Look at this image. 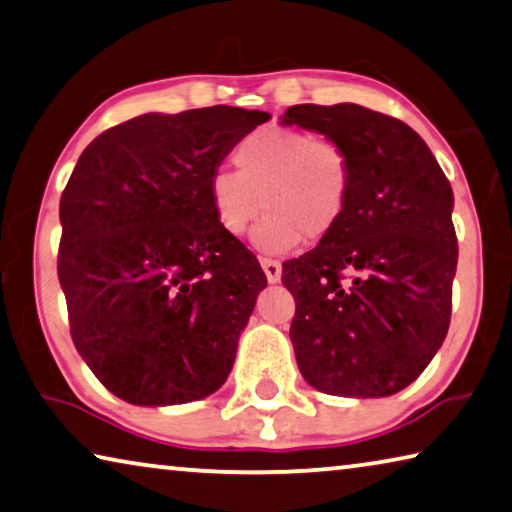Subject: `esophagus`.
<instances>
[{
	"label": "esophagus",
	"instance_id": "34e87169",
	"mask_svg": "<svg viewBox=\"0 0 512 512\" xmlns=\"http://www.w3.org/2000/svg\"><path fill=\"white\" fill-rule=\"evenodd\" d=\"M259 264H262V269L266 273V280H269V282L280 280V275H282L280 262H275V259H269V257H262V259H259Z\"/></svg>",
	"mask_w": 512,
	"mask_h": 512
}]
</instances>
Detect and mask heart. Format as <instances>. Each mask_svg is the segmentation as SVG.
Returning <instances> with one entry per match:
<instances>
[{
	"label": "heart",
	"instance_id": "obj_1",
	"mask_svg": "<svg viewBox=\"0 0 512 512\" xmlns=\"http://www.w3.org/2000/svg\"><path fill=\"white\" fill-rule=\"evenodd\" d=\"M234 170L209 177L207 198L227 237H243L262 216L255 246L287 253L300 239L321 241L337 230L355 189L353 157L342 143L289 127H266L234 150Z\"/></svg>",
	"mask_w": 512,
	"mask_h": 512
}]
</instances>
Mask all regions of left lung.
Masks as SVG:
<instances>
[{
  "instance_id": "left-lung-1",
  "label": "left lung",
  "mask_w": 512,
  "mask_h": 512,
  "mask_svg": "<svg viewBox=\"0 0 512 512\" xmlns=\"http://www.w3.org/2000/svg\"><path fill=\"white\" fill-rule=\"evenodd\" d=\"M282 123L351 152L355 189L330 237L282 264L298 369L319 392L378 399L415 383L451 323L453 191L424 139L360 104H296Z\"/></svg>"
}]
</instances>
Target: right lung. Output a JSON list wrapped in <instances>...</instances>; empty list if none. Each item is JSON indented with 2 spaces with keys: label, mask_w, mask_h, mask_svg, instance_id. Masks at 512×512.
Returning <instances> with one entry per match:
<instances>
[{
  "label": "right lung",
  "mask_w": 512,
  "mask_h": 512,
  "mask_svg": "<svg viewBox=\"0 0 512 512\" xmlns=\"http://www.w3.org/2000/svg\"><path fill=\"white\" fill-rule=\"evenodd\" d=\"M271 116L239 107L143 113L102 132L63 189L59 282L95 378L134 405L225 383L266 275L216 225L207 184Z\"/></svg>",
  "instance_id": "add662e5"
}]
</instances>
